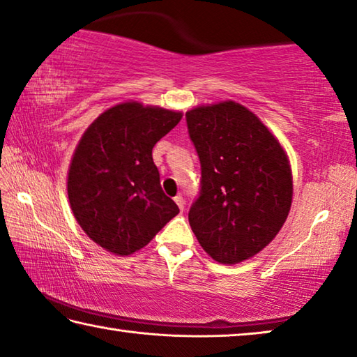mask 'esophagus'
<instances>
[{
	"label": "esophagus",
	"instance_id": "obj_1",
	"mask_svg": "<svg viewBox=\"0 0 357 357\" xmlns=\"http://www.w3.org/2000/svg\"><path fill=\"white\" fill-rule=\"evenodd\" d=\"M174 202H176V205L179 206L181 211H184L185 202H184V199H183V195H178V197H174Z\"/></svg>",
	"mask_w": 357,
	"mask_h": 357
}]
</instances>
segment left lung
<instances>
[{
    "label": "left lung",
    "instance_id": "left-lung-1",
    "mask_svg": "<svg viewBox=\"0 0 357 357\" xmlns=\"http://www.w3.org/2000/svg\"><path fill=\"white\" fill-rule=\"evenodd\" d=\"M185 119L202 165L192 231L216 262L240 264L286 222L294 194L289 158L264 122L231 100L197 106Z\"/></svg>",
    "mask_w": 357,
    "mask_h": 357
}]
</instances>
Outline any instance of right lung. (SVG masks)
I'll list each match as a JSON object with an SVG mask.
<instances>
[{"label": "right lung", "mask_w": 357, "mask_h": 357, "mask_svg": "<svg viewBox=\"0 0 357 357\" xmlns=\"http://www.w3.org/2000/svg\"><path fill=\"white\" fill-rule=\"evenodd\" d=\"M183 112L126 101L90 123L68 169V199L90 240L117 256L139 251L179 208L160 188L152 148Z\"/></svg>", "instance_id": "right-lung-1"}]
</instances>
